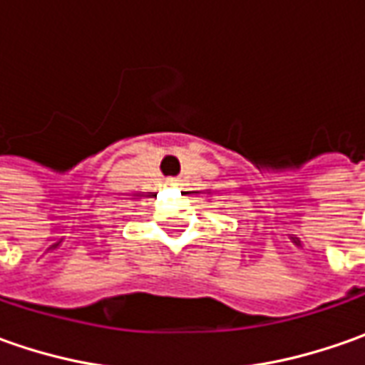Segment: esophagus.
<instances>
[{"instance_id": "obj_1", "label": "esophagus", "mask_w": 365, "mask_h": 365, "mask_svg": "<svg viewBox=\"0 0 365 365\" xmlns=\"http://www.w3.org/2000/svg\"><path fill=\"white\" fill-rule=\"evenodd\" d=\"M168 185H170V187H176V180H173V178H170V180H168Z\"/></svg>"}]
</instances>
